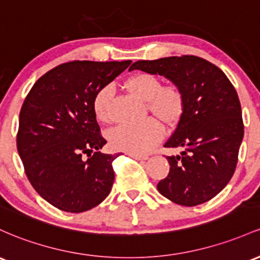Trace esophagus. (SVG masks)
<instances>
[{
	"label": "esophagus",
	"mask_w": 260,
	"mask_h": 260,
	"mask_svg": "<svg viewBox=\"0 0 260 260\" xmlns=\"http://www.w3.org/2000/svg\"><path fill=\"white\" fill-rule=\"evenodd\" d=\"M128 155L132 156L133 159H137V160H147V159H148V155H143V154L129 153V154H128Z\"/></svg>",
	"instance_id": "34e87169"
}]
</instances>
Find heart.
Listing matches in <instances>:
<instances>
[{
  "mask_svg": "<svg viewBox=\"0 0 260 260\" xmlns=\"http://www.w3.org/2000/svg\"><path fill=\"white\" fill-rule=\"evenodd\" d=\"M125 88L137 99L147 101L153 115L167 124H174L184 112V96L180 88L174 85L160 86L158 78L147 73L133 75L125 81ZM113 98L111 85L102 87L93 99V111L99 121H111L110 105ZM162 137V128L153 118L144 119L141 123L118 125L108 132V144L113 150L133 154L150 152Z\"/></svg>",
  "mask_w": 260,
  "mask_h": 260,
  "instance_id": "1",
  "label": "heart"
}]
</instances>
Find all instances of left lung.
<instances>
[{"label":"left lung","mask_w":260,"mask_h":260,"mask_svg":"<svg viewBox=\"0 0 260 260\" xmlns=\"http://www.w3.org/2000/svg\"><path fill=\"white\" fill-rule=\"evenodd\" d=\"M136 69L169 79L184 96V112L164 144L182 152L167 156L169 175L158 191L182 206L215 198L233 176L244 135L236 88L219 68L193 55L139 60L129 68Z\"/></svg>","instance_id":"1"}]
</instances>
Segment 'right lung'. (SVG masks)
<instances>
[{
  "label": "right lung",
  "instance_id": "1",
  "mask_svg": "<svg viewBox=\"0 0 260 260\" xmlns=\"http://www.w3.org/2000/svg\"><path fill=\"white\" fill-rule=\"evenodd\" d=\"M124 61L75 60L45 73L19 113L17 149L32 186L56 209L79 213L112 189V161L93 111L96 93L129 67Z\"/></svg>",
  "mask_w": 260,
  "mask_h": 260
}]
</instances>
